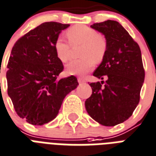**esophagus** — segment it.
I'll return each instance as SVG.
<instances>
[{
	"instance_id": "34e87169",
	"label": "esophagus",
	"mask_w": 156,
	"mask_h": 156,
	"mask_svg": "<svg viewBox=\"0 0 156 156\" xmlns=\"http://www.w3.org/2000/svg\"><path fill=\"white\" fill-rule=\"evenodd\" d=\"M77 80L79 82V84H82V83H84V78H82V77H78V78H77Z\"/></svg>"
}]
</instances>
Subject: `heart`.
<instances>
[{
  "label": "heart",
  "mask_w": 156,
  "mask_h": 156,
  "mask_svg": "<svg viewBox=\"0 0 156 156\" xmlns=\"http://www.w3.org/2000/svg\"><path fill=\"white\" fill-rule=\"evenodd\" d=\"M70 43L73 46L82 44L80 59L70 62L66 71L70 75H84L94 67V61L99 62L103 59L107 50V42L98 32L85 25H76L67 32ZM62 38H58L54 43V50L58 58L66 62L71 58L72 46Z\"/></svg>",
  "instance_id": "obj_1"
}]
</instances>
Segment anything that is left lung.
<instances>
[{
    "instance_id": "8db88e82",
    "label": "left lung",
    "mask_w": 156,
    "mask_h": 156,
    "mask_svg": "<svg viewBox=\"0 0 156 156\" xmlns=\"http://www.w3.org/2000/svg\"><path fill=\"white\" fill-rule=\"evenodd\" d=\"M93 29L104 35L107 50L94 72L98 79L90 83L91 96L85 101L88 114L104 126H115L128 119L137 107L145 72L139 45L121 24L114 20L94 23Z\"/></svg>"
}]
</instances>
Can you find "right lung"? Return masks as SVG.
Returning <instances> with one entry per match:
<instances>
[{"label": "right lung", "mask_w": 156, "mask_h": 156, "mask_svg": "<svg viewBox=\"0 0 156 156\" xmlns=\"http://www.w3.org/2000/svg\"><path fill=\"white\" fill-rule=\"evenodd\" d=\"M70 24L46 22L14 44L6 72L8 95L20 118L33 125L49 123L58 114L63 99L78 86L71 76L58 80L63 65L54 43Z\"/></svg>", "instance_id": "1"}]
</instances>
